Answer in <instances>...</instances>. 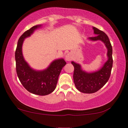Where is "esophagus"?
I'll list each match as a JSON object with an SVG mask.
<instances>
[{"label":"esophagus","mask_w":128,"mask_h":128,"mask_svg":"<svg viewBox=\"0 0 128 128\" xmlns=\"http://www.w3.org/2000/svg\"><path fill=\"white\" fill-rule=\"evenodd\" d=\"M65 59L67 61H70L72 59V56L71 54H68L65 56Z\"/></svg>","instance_id":"1"}]
</instances>
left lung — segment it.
Returning <instances> with one entry per match:
<instances>
[{"instance_id":"left-lung-1","label":"left lung","mask_w":128,"mask_h":128,"mask_svg":"<svg viewBox=\"0 0 128 128\" xmlns=\"http://www.w3.org/2000/svg\"><path fill=\"white\" fill-rule=\"evenodd\" d=\"M94 33L97 36L90 37L92 41L101 40L104 43L108 50V60L99 70L92 73H87L82 69L79 64L72 62L74 66L73 80L76 88L83 93H94L102 88L109 80L112 68V48L108 36L106 33L93 27Z\"/></svg>"}]
</instances>
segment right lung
<instances>
[{"instance_id": "add662e5", "label": "right lung", "mask_w": 128, "mask_h": 128, "mask_svg": "<svg viewBox=\"0 0 128 128\" xmlns=\"http://www.w3.org/2000/svg\"><path fill=\"white\" fill-rule=\"evenodd\" d=\"M41 25L33 26L24 32L18 39L15 52L16 68L21 83L27 91L39 96H46L53 92L62 68L66 63L64 59L52 62L47 69L36 71L30 67L22 54V45L26 38L30 36Z\"/></svg>"}]
</instances>
